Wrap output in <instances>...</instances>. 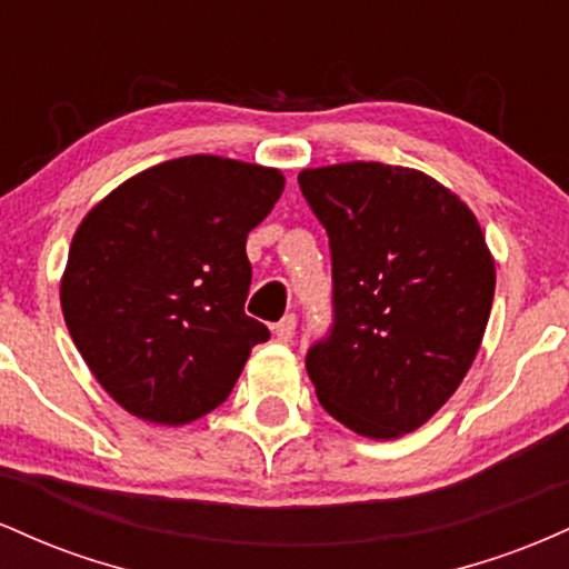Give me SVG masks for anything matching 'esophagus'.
<instances>
[{"label": "esophagus", "instance_id": "1", "mask_svg": "<svg viewBox=\"0 0 569 569\" xmlns=\"http://www.w3.org/2000/svg\"><path fill=\"white\" fill-rule=\"evenodd\" d=\"M272 331H276L280 342H291L293 331H297V316H283L276 326H272Z\"/></svg>", "mask_w": 569, "mask_h": 569}]
</instances>
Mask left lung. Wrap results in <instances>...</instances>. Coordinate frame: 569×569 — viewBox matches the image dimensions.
Wrapping results in <instances>:
<instances>
[{"label": "left lung", "mask_w": 569, "mask_h": 569, "mask_svg": "<svg viewBox=\"0 0 569 569\" xmlns=\"http://www.w3.org/2000/svg\"><path fill=\"white\" fill-rule=\"evenodd\" d=\"M326 227L335 326L307 350L321 407L367 439L428 422L471 369L495 297L473 211L422 171L339 162L299 173Z\"/></svg>", "instance_id": "obj_1"}]
</instances>
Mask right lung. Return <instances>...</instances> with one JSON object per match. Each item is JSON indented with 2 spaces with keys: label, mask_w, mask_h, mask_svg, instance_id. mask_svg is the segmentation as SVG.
<instances>
[{
  "label": "right lung",
  "mask_w": 569,
  "mask_h": 569,
  "mask_svg": "<svg viewBox=\"0 0 569 569\" xmlns=\"http://www.w3.org/2000/svg\"><path fill=\"white\" fill-rule=\"evenodd\" d=\"M283 173L217 154L141 171L109 192L69 248L63 321L101 388L130 415L187 426L217 409L251 348L246 238Z\"/></svg>",
  "instance_id": "add662e5"
}]
</instances>
